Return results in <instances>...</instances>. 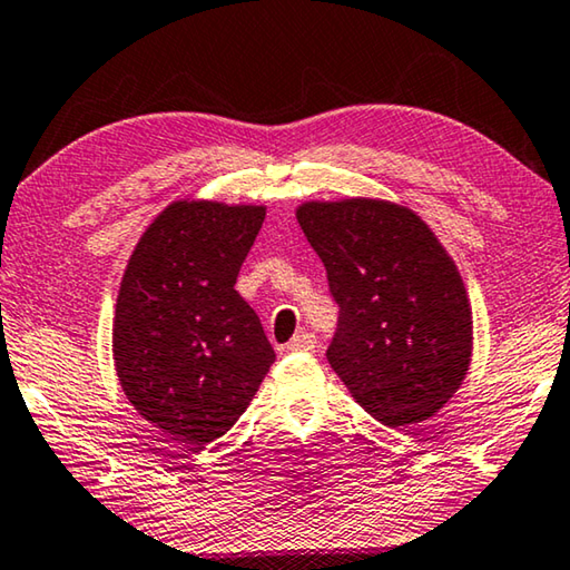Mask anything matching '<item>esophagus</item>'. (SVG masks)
Instances as JSON below:
<instances>
[{
    "mask_svg": "<svg viewBox=\"0 0 570 570\" xmlns=\"http://www.w3.org/2000/svg\"><path fill=\"white\" fill-rule=\"evenodd\" d=\"M291 352H313L315 348V336L313 334H297L291 338V344H287Z\"/></svg>",
    "mask_w": 570,
    "mask_h": 570,
    "instance_id": "1",
    "label": "esophagus"
}]
</instances>
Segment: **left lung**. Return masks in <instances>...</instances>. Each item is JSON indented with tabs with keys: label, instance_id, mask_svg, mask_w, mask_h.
Returning a JSON list of instances; mask_svg holds the SVG:
<instances>
[{
	"label": "left lung",
	"instance_id": "left-lung-1",
	"mask_svg": "<svg viewBox=\"0 0 570 570\" xmlns=\"http://www.w3.org/2000/svg\"><path fill=\"white\" fill-rule=\"evenodd\" d=\"M303 234L338 305L328 364L366 413L420 423L453 397L471 358V308L433 232L387 200L305 204Z\"/></svg>",
	"mask_w": 570,
	"mask_h": 570
}]
</instances>
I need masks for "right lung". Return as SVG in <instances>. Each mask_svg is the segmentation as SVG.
<instances>
[{
    "instance_id": "1",
    "label": "right lung",
    "mask_w": 570,
    "mask_h": 570,
    "mask_svg": "<svg viewBox=\"0 0 570 570\" xmlns=\"http://www.w3.org/2000/svg\"><path fill=\"white\" fill-rule=\"evenodd\" d=\"M265 222L259 206L173 204L129 259L114 315L127 400L173 441L208 445L239 420L275 362L234 291Z\"/></svg>"
}]
</instances>
